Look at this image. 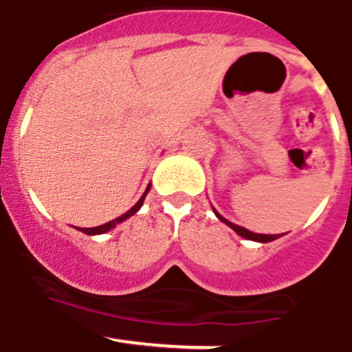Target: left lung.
<instances>
[{
  "label": "left lung",
  "mask_w": 352,
  "mask_h": 352,
  "mask_svg": "<svg viewBox=\"0 0 352 352\" xmlns=\"http://www.w3.org/2000/svg\"><path fill=\"white\" fill-rule=\"evenodd\" d=\"M214 214L217 215V217H219V219L223 221L224 224H228V226H230L231 230H235L236 233H239L240 236H243V239H247V240H254V242H261V243H265V242H272V240L278 239V235H261V233H252V231L245 230V228L239 226V224H233V223H230V221H228V219H224L223 215H221L219 212L215 210V208H214Z\"/></svg>",
  "instance_id": "8db88e82"
}]
</instances>
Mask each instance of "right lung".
I'll return each mask as SVG.
<instances>
[{"mask_svg":"<svg viewBox=\"0 0 352 352\" xmlns=\"http://www.w3.org/2000/svg\"><path fill=\"white\" fill-rule=\"evenodd\" d=\"M148 189H151V186H147V189H145L144 196H142V198L138 199L137 204L133 205V207L129 208V210L126 212V214H122L121 217H117V219L109 221V223L101 224V226H96V228H78V230H80L82 233H85V235H101V233H107V231H110V230H112V228H116L117 224L122 223V221H126V219H128V217H131V215H135L138 210H140V207H142V205H144V199H145V196H147Z\"/></svg>","mask_w":352,"mask_h":352,"instance_id":"1","label":"right lung"}]
</instances>
